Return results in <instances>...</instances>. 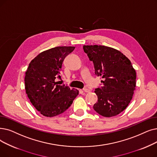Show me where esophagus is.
<instances>
[{"label":"esophagus","mask_w":157,"mask_h":157,"mask_svg":"<svg viewBox=\"0 0 157 157\" xmlns=\"http://www.w3.org/2000/svg\"><path fill=\"white\" fill-rule=\"evenodd\" d=\"M83 91L85 92H87V93H89L91 92V90L88 88H83Z\"/></svg>","instance_id":"esophagus-1"}]
</instances>
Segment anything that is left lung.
Masks as SVG:
<instances>
[{
    "mask_svg": "<svg viewBox=\"0 0 157 157\" xmlns=\"http://www.w3.org/2000/svg\"><path fill=\"white\" fill-rule=\"evenodd\" d=\"M94 63L95 74L101 76L103 86L95 88L98 102L94 110L106 117L121 113L132 99L136 86V72L132 64L119 51L104 45H83Z\"/></svg>",
    "mask_w": 157,
    "mask_h": 157,
    "instance_id": "obj_1",
    "label": "left lung"
}]
</instances>
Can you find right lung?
Instances as JSON below:
<instances>
[{"mask_svg": "<svg viewBox=\"0 0 157 157\" xmlns=\"http://www.w3.org/2000/svg\"><path fill=\"white\" fill-rule=\"evenodd\" d=\"M75 47H56L40 53L25 72V89L31 103L44 116L52 117L64 112L72 104L79 91L60 85L56 78L65 57Z\"/></svg>", "mask_w": 157, "mask_h": 157, "instance_id": "add662e5", "label": "right lung"}]
</instances>
